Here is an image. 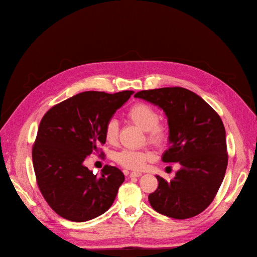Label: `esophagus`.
Here are the masks:
<instances>
[{
    "mask_svg": "<svg viewBox=\"0 0 257 257\" xmlns=\"http://www.w3.org/2000/svg\"><path fill=\"white\" fill-rule=\"evenodd\" d=\"M141 174H143V173H141V172H138V171H134V172H130L129 173V177L130 178H139L140 176H141Z\"/></svg>",
    "mask_w": 257,
    "mask_h": 257,
    "instance_id": "esophagus-1",
    "label": "esophagus"
}]
</instances>
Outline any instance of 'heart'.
<instances>
[{
  "label": "heart",
  "instance_id": "heart-1",
  "mask_svg": "<svg viewBox=\"0 0 257 257\" xmlns=\"http://www.w3.org/2000/svg\"><path fill=\"white\" fill-rule=\"evenodd\" d=\"M127 118L130 121L137 124L141 129L146 130L147 138L152 145H165L170 137V129L167 124L159 121V113L155 108L147 103H135L128 109ZM119 124L116 119L108 120L103 135L108 143H114L118 137ZM154 155L149 151H139L132 149H123L114 155V160L120 166L132 170H140L146 165L147 161L151 160Z\"/></svg>",
  "mask_w": 257,
  "mask_h": 257
}]
</instances>
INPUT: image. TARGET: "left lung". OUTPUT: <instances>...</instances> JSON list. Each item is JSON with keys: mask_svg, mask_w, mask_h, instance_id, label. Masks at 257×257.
Instances as JSON below:
<instances>
[{"mask_svg": "<svg viewBox=\"0 0 257 257\" xmlns=\"http://www.w3.org/2000/svg\"><path fill=\"white\" fill-rule=\"evenodd\" d=\"M141 98L161 108L168 118L170 137L163 162H179L171 181L156 176L158 188L149 202L158 213L183 220L211 204L227 167L225 128L219 114L193 91L165 87L138 91Z\"/></svg>", "mask_w": 257, "mask_h": 257, "instance_id": "1", "label": "left lung"}]
</instances>
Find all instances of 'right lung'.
Masks as SVG:
<instances>
[{
	"mask_svg": "<svg viewBox=\"0 0 257 257\" xmlns=\"http://www.w3.org/2000/svg\"><path fill=\"white\" fill-rule=\"evenodd\" d=\"M134 94L84 91L57 103L42 118L32 158L42 195L58 215L85 222L101 215L113 203L124 181L118 168L105 166L100 176L84 161L106 143L105 125Z\"/></svg>",
	"mask_w": 257,
	"mask_h": 257,
	"instance_id": "right-lung-1",
	"label": "right lung"
}]
</instances>
